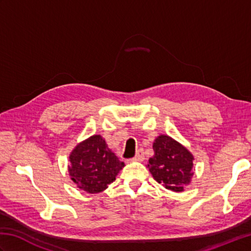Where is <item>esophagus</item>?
<instances>
[{
	"instance_id": "34e87169",
	"label": "esophagus",
	"mask_w": 251,
	"mask_h": 251,
	"mask_svg": "<svg viewBox=\"0 0 251 251\" xmlns=\"http://www.w3.org/2000/svg\"><path fill=\"white\" fill-rule=\"evenodd\" d=\"M132 159H134V161H137V162H142L143 159H145V153H143L142 149H139V150L137 151V154Z\"/></svg>"
}]
</instances>
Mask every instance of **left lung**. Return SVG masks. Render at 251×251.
<instances>
[{"mask_svg":"<svg viewBox=\"0 0 251 251\" xmlns=\"http://www.w3.org/2000/svg\"><path fill=\"white\" fill-rule=\"evenodd\" d=\"M154 155L148 167L153 178L165 188L181 192L191 181L193 155L179 142L161 135L153 143Z\"/></svg>","mask_w":251,"mask_h":251,"instance_id":"8db88e82","label":"left lung"}]
</instances>
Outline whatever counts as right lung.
<instances>
[{
	"instance_id": "right-lung-1",
	"label": "right lung",
	"mask_w": 251,
	"mask_h": 251,
	"mask_svg": "<svg viewBox=\"0 0 251 251\" xmlns=\"http://www.w3.org/2000/svg\"><path fill=\"white\" fill-rule=\"evenodd\" d=\"M69 174L79 189L99 193L115 180L124 163L115 156L100 135L79 143L70 155Z\"/></svg>"
}]
</instances>
